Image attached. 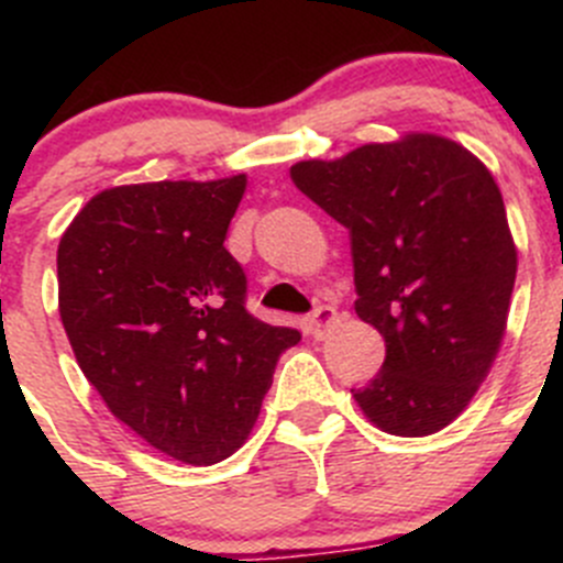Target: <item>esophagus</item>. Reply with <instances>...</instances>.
Here are the masks:
<instances>
[{"label":"esophagus","mask_w":563,"mask_h":563,"mask_svg":"<svg viewBox=\"0 0 563 563\" xmlns=\"http://www.w3.org/2000/svg\"><path fill=\"white\" fill-rule=\"evenodd\" d=\"M340 321V313L332 308V305H318V308L305 318V329H308L313 338H323V334L332 332L334 327H338Z\"/></svg>","instance_id":"1"}]
</instances>
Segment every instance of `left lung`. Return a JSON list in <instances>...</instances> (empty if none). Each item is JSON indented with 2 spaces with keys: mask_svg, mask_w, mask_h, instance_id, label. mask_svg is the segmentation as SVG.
Here are the masks:
<instances>
[{
  "mask_svg": "<svg viewBox=\"0 0 563 563\" xmlns=\"http://www.w3.org/2000/svg\"><path fill=\"white\" fill-rule=\"evenodd\" d=\"M291 179L349 229L354 310L387 343L351 389L360 408L406 439L446 428L496 360L518 272L490 172L455 141L408 135L297 163Z\"/></svg>",
  "mask_w": 563,
  "mask_h": 563,
  "instance_id": "obj_1",
  "label": "left lung"
}]
</instances>
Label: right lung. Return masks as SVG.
I'll list each match as a JSON object with an SVG mask.
<instances>
[{
	"instance_id": "1",
	"label": "right lung",
	"mask_w": 563,
	"mask_h": 563,
	"mask_svg": "<svg viewBox=\"0 0 563 563\" xmlns=\"http://www.w3.org/2000/svg\"><path fill=\"white\" fill-rule=\"evenodd\" d=\"M245 185L240 174L111 187L56 250L78 367L113 417L190 465L240 450L277 356L302 340L245 308V269L223 245Z\"/></svg>"
}]
</instances>
